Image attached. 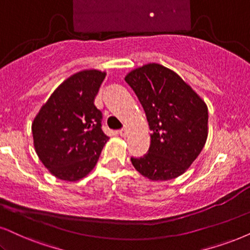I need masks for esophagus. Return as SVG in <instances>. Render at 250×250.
<instances>
[{"instance_id": "esophagus-1", "label": "esophagus", "mask_w": 250, "mask_h": 250, "mask_svg": "<svg viewBox=\"0 0 250 250\" xmlns=\"http://www.w3.org/2000/svg\"><path fill=\"white\" fill-rule=\"evenodd\" d=\"M119 135L121 136V137H125V136L128 135V131H127V129H121V130L119 131Z\"/></svg>"}]
</instances>
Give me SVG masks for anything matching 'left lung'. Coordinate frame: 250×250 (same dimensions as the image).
I'll return each mask as SVG.
<instances>
[{
  "label": "left lung",
  "mask_w": 250,
  "mask_h": 250,
  "mask_svg": "<svg viewBox=\"0 0 250 250\" xmlns=\"http://www.w3.org/2000/svg\"><path fill=\"white\" fill-rule=\"evenodd\" d=\"M152 130L146 154L131 158L137 172L152 181L175 179L201 153L208 138V106L180 76L147 63L125 76Z\"/></svg>",
  "instance_id": "8db88e82"
}]
</instances>
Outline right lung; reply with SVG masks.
I'll list each match as a JSON object with an SVG mask.
<instances>
[{"label": "right lung", "mask_w": 250, "mask_h": 250, "mask_svg": "<svg viewBox=\"0 0 250 250\" xmlns=\"http://www.w3.org/2000/svg\"><path fill=\"white\" fill-rule=\"evenodd\" d=\"M106 72H76L52 93L32 122L36 152L50 174L64 181L83 179L96 166L109 140L94 106Z\"/></svg>", "instance_id": "obj_1"}]
</instances>
